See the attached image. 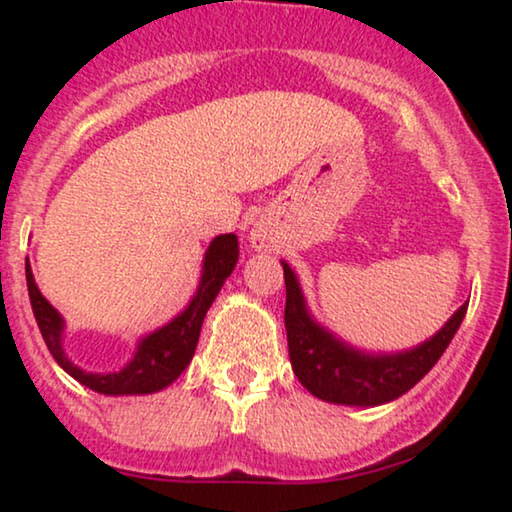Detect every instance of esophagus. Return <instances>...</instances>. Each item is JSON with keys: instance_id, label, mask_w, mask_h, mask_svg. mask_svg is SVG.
Instances as JSON below:
<instances>
[{"instance_id": "34e87169", "label": "esophagus", "mask_w": 512, "mask_h": 512, "mask_svg": "<svg viewBox=\"0 0 512 512\" xmlns=\"http://www.w3.org/2000/svg\"><path fill=\"white\" fill-rule=\"evenodd\" d=\"M249 242H251V247H254L256 251L265 249V247H268V230H263V228H254V230H251Z\"/></svg>"}]
</instances>
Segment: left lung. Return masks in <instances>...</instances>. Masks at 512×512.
Returning <instances> with one entry per match:
<instances>
[{
    "label": "left lung",
    "mask_w": 512,
    "mask_h": 512,
    "mask_svg": "<svg viewBox=\"0 0 512 512\" xmlns=\"http://www.w3.org/2000/svg\"><path fill=\"white\" fill-rule=\"evenodd\" d=\"M286 284V340L293 373L312 396L326 403L375 408L410 391L450 345L466 317L464 303L438 333L401 352H366L319 324L291 265L282 261Z\"/></svg>",
    "instance_id": "obj_1"
}]
</instances>
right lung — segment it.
I'll list each match as a JSON object with an SVG mask.
<instances>
[{"label": "right lung", "mask_w": 512, "mask_h": 512, "mask_svg": "<svg viewBox=\"0 0 512 512\" xmlns=\"http://www.w3.org/2000/svg\"><path fill=\"white\" fill-rule=\"evenodd\" d=\"M237 258H240V242L235 233H226L214 237L209 242L202 258L200 282L193 298L172 317L167 324L158 326L156 331L142 335L137 340L135 354L121 370L111 373H88L76 366L65 352V319L48 300L41 296L37 282H34L30 258H25V279L27 291H30V303L34 319H37L39 331L58 366L81 382L83 387L97 391L104 396H144L156 394V391L170 387L177 377L184 373L191 363L195 347H198L200 328L205 314L219 296L221 286L226 284L230 272L235 270Z\"/></svg>", "instance_id": "add662e5"}]
</instances>
